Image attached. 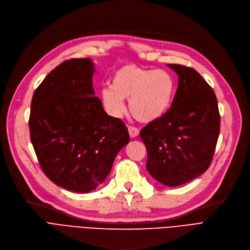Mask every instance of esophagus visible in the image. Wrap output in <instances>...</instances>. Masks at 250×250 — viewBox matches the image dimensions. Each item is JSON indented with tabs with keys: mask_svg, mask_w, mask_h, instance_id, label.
Segmentation results:
<instances>
[{
	"mask_svg": "<svg viewBox=\"0 0 250 250\" xmlns=\"http://www.w3.org/2000/svg\"><path fill=\"white\" fill-rule=\"evenodd\" d=\"M128 131H129L130 137H136V136L139 134L138 128H136V127H134V126H129V127H128Z\"/></svg>",
	"mask_w": 250,
	"mask_h": 250,
	"instance_id": "34e87169",
	"label": "esophagus"
}]
</instances>
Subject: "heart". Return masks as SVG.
<instances>
[{"mask_svg": "<svg viewBox=\"0 0 250 250\" xmlns=\"http://www.w3.org/2000/svg\"><path fill=\"white\" fill-rule=\"evenodd\" d=\"M174 94L175 80L167 70L127 64L115 71L110 87L102 90V99L114 117L124 113L123 100H129V110L133 117L140 122L149 123L169 110Z\"/></svg>", "mask_w": 250, "mask_h": 250, "instance_id": "obj_1", "label": "heart"}]
</instances>
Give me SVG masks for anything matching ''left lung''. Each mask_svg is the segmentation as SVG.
Segmentation results:
<instances>
[{
  "mask_svg": "<svg viewBox=\"0 0 250 250\" xmlns=\"http://www.w3.org/2000/svg\"><path fill=\"white\" fill-rule=\"evenodd\" d=\"M179 76L172 105L141 129L146 170L160 183L179 186L205 173L211 163L221 117L215 91L193 68L168 64Z\"/></svg>",
  "mask_w": 250,
  "mask_h": 250,
  "instance_id": "1",
  "label": "left lung"
}]
</instances>
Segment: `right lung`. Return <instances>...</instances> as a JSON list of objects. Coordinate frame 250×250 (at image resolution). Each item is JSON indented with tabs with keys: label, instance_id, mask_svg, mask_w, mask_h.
Instances as JSON below:
<instances>
[{
	"label": "right lung",
	"instance_id": "obj_1",
	"mask_svg": "<svg viewBox=\"0 0 250 250\" xmlns=\"http://www.w3.org/2000/svg\"><path fill=\"white\" fill-rule=\"evenodd\" d=\"M90 59H70L35 89L29 116L32 146L49 179L70 191L94 190L111 172L128 129L94 96Z\"/></svg>",
	"mask_w": 250,
	"mask_h": 250
}]
</instances>
